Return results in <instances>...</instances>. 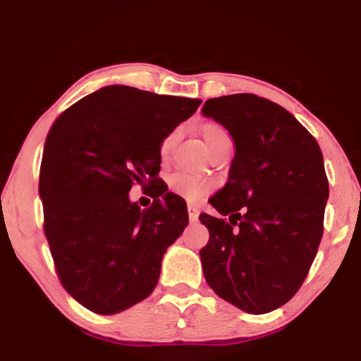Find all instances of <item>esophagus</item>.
Returning a JSON list of instances; mask_svg holds the SVG:
<instances>
[{
  "instance_id": "34e87169",
  "label": "esophagus",
  "mask_w": 361,
  "mask_h": 361,
  "mask_svg": "<svg viewBox=\"0 0 361 361\" xmlns=\"http://www.w3.org/2000/svg\"><path fill=\"white\" fill-rule=\"evenodd\" d=\"M187 210H189V219H190V221H197L199 220V207H197L195 204H189L187 205Z\"/></svg>"
}]
</instances>
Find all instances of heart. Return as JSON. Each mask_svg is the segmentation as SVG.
<instances>
[{
  "mask_svg": "<svg viewBox=\"0 0 361 361\" xmlns=\"http://www.w3.org/2000/svg\"><path fill=\"white\" fill-rule=\"evenodd\" d=\"M200 133H202V137H204L205 145L209 146V149H214L216 145L230 140L228 133H226L220 125H216V123H205V125L200 128ZM176 137H177V131H172L164 137V140H162L161 142L162 156H166L167 152H169L172 145H174ZM167 184H169V189L174 192V194L184 197L187 200H199L200 197L209 194L212 189V184L205 179V177L190 174V172H184V171H177L174 174H171Z\"/></svg>",
  "mask_w": 361,
  "mask_h": 361,
  "instance_id": "1",
  "label": "heart"
}]
</instances>
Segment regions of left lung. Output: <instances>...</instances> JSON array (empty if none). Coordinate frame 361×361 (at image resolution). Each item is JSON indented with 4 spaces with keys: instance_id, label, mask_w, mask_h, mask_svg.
Returning <instances> with one entry per match:
<instances>
[{
    "instance_id": "left-lung-1",
    "label": "left lung",
    "mask_w": 361,
    "mask_h": 361,
    "mask_svg": "<svg viewBox=\"0 0 361 361\" xmlns=\"http://www.w3.org/2000/svg\"><path fill=\"white\" fill-rule=\"evenodd\" d=\"M204 116L235 142L228 182L209 200L226 219L200 214L205 281L248 314L281 307L304 283L324 233L329 199L322 151L278 103L253 93L210 98Z\"/></svg>"
}]
</instances>
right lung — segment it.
<instances>
[{
  "mask_svg": "<svg viewBox=\"0 0 361 361\" xmlns=\"http://www.w3.org/2000/svg\"><path fill=\"white\" fill-rule=\"evenodd\" d=\"M200 103L108 85L49 131L39 176L44 231L62 286L92 312H123L154 290L166 250L189 224L184 199L157 179L161 142ZM133 183L153 187L151 207L130 202Z\"/></svg>",
  "mask_w": 361,
  "mask_h": 361,
  "instance_id": "add662e5",
  "label": "right lung"
}]
</instances>
